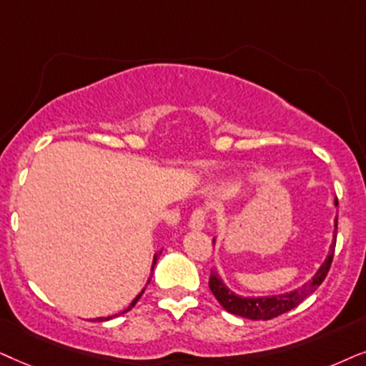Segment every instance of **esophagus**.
Here are the masks:
<instances>
[{"label":"esophagus","instance_id":"1","mask_svg":"<svg viewBox=\"0 0 366 366\" xmlns=\"http://www.w3.org/2000/svg\"><path fill=\"white\" fill-rule=\"evenodd\" d=\"M206 226V211L201 207L194 209L191 214V219H189V227L196 229V231H201Z\"/></svg>","mask_w":366,"mask_h":366}]
</instances>
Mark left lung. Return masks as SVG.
<instances>
[{
	"label": "left lung",
	"mask_w": 366,
	"mask_h": 366,
	"mask_svg": "<svg viewBox=\"0 0 366 366\" xmlns=\"http://www.w3.org/2000/svg\"><path fill=\"white\" fill-rule=\"evenodd\" d=\"M336 206H338V201H336ZM335 226L338 227V219H336ZM335 246H336V229H335V239L333 244H331V251L326 261L321 264L318 272L313 276V280L306 282V285L301 286V288L291 291V293L286 295H277V296H267V298H242V296H237L229 291L224 282L221 281L216 272H211V277H209V288H211L212 295L216 296V300L221 303V306L229 313L242 316V318L247 320H272L276 316L285 315L296 308L300 303L308 298L310 295H313L321 282L325 281L326 274H328L331 262H333V254H335Z\"/></svg>",
	"instance_id": "left-lung-1"
}]
</instances>
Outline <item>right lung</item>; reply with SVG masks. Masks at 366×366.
<instances>
[{"instance_id":"1","label":"right lung","mask_w":366,"mask_h":366,"mask_svg":"<svg viewBox=\"0 0 366 366\" xmlns=\"http://www.w3.org/2000/svg\"><path fill=\"white\" fill-rule=\"evenodd\" d=\"M155 261H157V254H155V257H154V264H155ZM152 269H154V267H152ZM145 291V290H144ZM144 291H142V293H140L139 296H137V298H135L134 301H132V303H130V306H129V308H127V310H124V311H122V313H127V311H130V310H132L134 308V306H135V303H137V301L140 300V296H142L144 295ZM112 318V316H109V318H97V321H107V320H110Z\"/></svg>"}]
</instances>
